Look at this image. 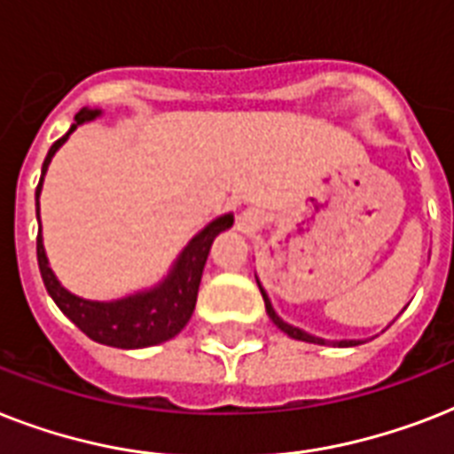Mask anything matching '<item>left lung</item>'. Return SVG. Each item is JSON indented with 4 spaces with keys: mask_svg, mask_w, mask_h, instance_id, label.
Listing matches in <instances>:
<instances>
[{
    "mask_svg": "<svg viewBox=\"0 0 454 454\" xmlns=\"http://www.w3.org/2000/svg\"><path fill=\"white\" fill-rule=\"evenodd\" d=\"M256 285H259V290H262L263 303H266V313H269L270 320H273V323H276L278 327H280V330H283L285 334H287V337L301 339V341H309V344H320V346H325V344H337V346H341V348H344V346H358V344H363L360 339H341V341H327V339L313 337V334H309V332L299 330V327H294V325H287V323H285V320H283V317H280V316H278V313H276V309H273V303H270L269 294H266V290H263L262 283H259V278H256Z\"/></svg>",
    "mask_w": 454,
    "mask_h": 454,
    "instance_id": "left-lung-1",
    "label": "left lung"
}]
</instances>
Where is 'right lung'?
<instances>
[{"mask_svg": "<svg viewBox=\"0 0 454 454\" xmlns=\"http://www.w3.org/2000/svg\"><path fill=\"white\" fill-rule=\"evenodd\" d=\"M101 115L98 108H82L74 115V124L67 129L63 138L49 148L44 164H42V178H39L37 192V221H39V192H42V181L49 169L51 157L56 155L60 145L66 144L67 137L73 134L80 124L91 122ZM233 226V214H223L212 223H207L195 238L178 254L171 270L167 273L162 283L151 287V290L137 292L131 297L117 299V301H89L73 292H67L63 285L56 280L53 270L49 269L44 242H42V228L37 233V262L39 273L44 280V287L49 297L56 301L63 316H67L77 327H80L89 339L98 344L115 346V348H145V346L162 344L167 339L176 337L184 330L185 323L191 320L195 301H198L200 280L205 270L207 256L212 249L214 238Z\"/></svg>", "mask_w": 454, "mask_h": 454, "instance_id": "obj_1", "label": "right lung"}]
</instances>
